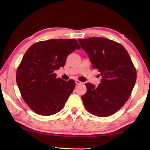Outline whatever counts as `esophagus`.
Listing matches in <instances>:
<instances>
[{
    "label": "esophagus",
    "mask_w": 150,
    "mask_h": 150,
    "mask_svg": "<svg viewBox=\"0 0 150 150\" xmlns=\"http://www.w3.org/2000/svg\"><path fill=\"white\" fill-rule=\"evenodd\" d=\"M75 83L77 84H81L82 83V82H81V81H79V80H75Z\"/></svg>",
    "instance_id": "obj_1"
}]
</instances>
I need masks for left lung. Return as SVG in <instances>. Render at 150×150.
<instances>
[{"label":"left lung","mask_w":150,"mask_h":150,"mask_svg":"<svg viewBox=\"0 0 150 150\" xmlns=\"http://www.w3.org/2000/svg\"><path fill=\"white\" fill-rule=\"evenodd\" d=\"M78 41L89 56L92 68L102 76L97 87L86 83L87 91L81 97L84 106L93 115L106 117L116 113L132 94L137 71L128 52L115 41L91 37Z\"/></svg>","instance_id":"obj_1"}]
</instances>
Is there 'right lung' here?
I'll return each mask as SVG.
<instances>
[{
    "label": "right lung",
    "mask_w": 150,
    "mask_h": 150,
    "mask_svg": "<svg viewBox=\"0 0 150 150\" xmlns=\"http://www.w3.org/2000/svg\"><path fill=\"white\" fill-rule=\"evenodd\" d=\"M81 47L77 40L51 39L31 46L16 73L21 96L34 112L49 116L61 110L75 87L72 79L57 78L55 70L65 65L70 53Z\"/></svg>",
    "instance_id": "obj_1"
}]
</instances>
